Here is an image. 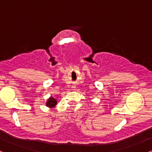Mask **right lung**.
<instances>
[{
    "instance_id": "1",
    "label": "right lung",
    "mask_w": 152,
    "mask_h": 152,
    "mask_svg": "<svg viewBox=\"0 0 152 152\" xmlns=\"http://www.w3.org/2000/svg\"><path fill=\"white\" fill-rule=\"evenodd\" d=\"M46 104L48 107L53 108L57 104V101L56 99L53 98V97H50V98L48 99V101H47Z\"/></svg>"
}]
</instances>
